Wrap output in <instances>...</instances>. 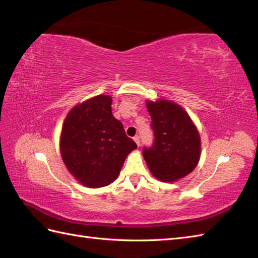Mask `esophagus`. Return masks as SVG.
<instances>
[{
  "label": "esophagus",
  "mask_w": 258,
  "mask_h": 258,
  "mask_svg": "<svg viewBox=\"0 0 258 258\" xmlns=\"http://www.w3.org/2000/svg\"><path fill=\"white\" fill-rule=\"evenodd\" d=\"M134 140H135V142L137 143V145L139 146V145H140V138H139L138 136H136V137L134 138Z\"/></svg>",
  "instance_id": "1"
}]
</instances>
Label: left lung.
Returning <instances> with one entry per match:
<instances>
[{
    "mask_svg": "<svg viewBox=\"0 0 258 258\" xmlns=\"http://www.w3.org/2000/svg\"><path fill=\"white\" fill-rule=\"evenodd\" d=\"M152 118L154 143L143 147L152 174L162 182H174L189 174L200 158L198 130L183 108L168 100L146 101Z\"/></svg>",
    "mask_w": 258,
    "mask_h": 258,
    "instance_id": "1",
    "label": "left lung"
}]
</instances>
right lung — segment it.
<instances>
[{
  "label": "right lung",
  "instance_id": "add662e5",
  "mask_svg": "<svg viewBox=\"0 0 258 258\" xmlns=\"http://www.w3.org/2000/svg\"><path fill=\"white\" fill-rule=\"evenodd\" d=\"M112 98L100 95L74 106L60 138L62 159L83 185L98 188L113 183L126 157L137 148L112 114Z\"/></svg>",
  "mask_w": 258,
  "mask_h": 258
}]
</instances>
